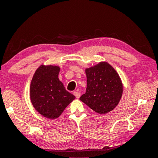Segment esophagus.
<instances>
[{"mask_svg": "<svg viewBox=\"0 0 158 158\" xmlns=\"http://www.w3.org/2000/svg\"><path fill=\"white\" fill-rule=\"evenodd\" d=\"M73 94L75 95V96L76 97V98H80V96H81V94H80L79 92L74 91V92H73Z\"/></svg>", "mask_w": 158, "mask_h": 158, "instance_id": "1", "label": "esophagus"}]
</instances>
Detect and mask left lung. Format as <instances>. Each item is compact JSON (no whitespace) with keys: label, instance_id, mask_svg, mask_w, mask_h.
<instances>
[{"label":"left lung","instance_id":"obj_1","mask_svg":"<svg viewBox=\"0 0 158 158\" xmlns=\"http://www.w3.org/2000/svg\"><path fill=\"white\" fill-rule=\"evenodd\" d=\"M87 88L80 100L100 114L111 111L118 104L123 84L118 73L106 62H101L85 70Z\"/></svg>","mask_w":158,"mask_h":158}]
</instances>
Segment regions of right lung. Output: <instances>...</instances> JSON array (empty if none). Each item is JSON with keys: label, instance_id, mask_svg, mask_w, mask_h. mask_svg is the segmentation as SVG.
<instances>
[{"label": "right lung", "instance_id": "obj_1", "mask_svg": "<svg viewBox=\"0 0 158 158\" xmlns=\"http://www.w3.org/2000/svg\"><path fill=\"white\" fill-rule=\"evenodd\" d=\"M60 70L59 66L42 64L36 70L30 85V99L34 108L49 119L59 117L75 98L59 80Z\"/></svg>", "mask_w": 158, "mask_h": 158}]
</instances>
